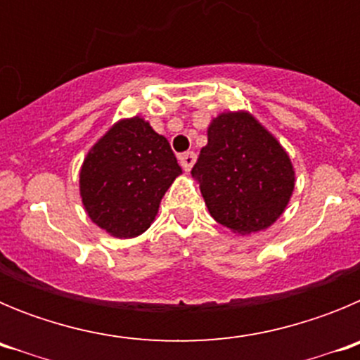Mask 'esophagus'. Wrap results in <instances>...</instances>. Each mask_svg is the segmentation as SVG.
<instances>
[{
	"label": "esophagus",
	"instance_id": "esophagus-1",
	"mask_svg": "<svg viewBox=\"0 0 360 360\" xmlns=\"http://www.w3.org/2000/svg\"><path fill=\"white\" fill-rule=\"evenodd\" d=\"M178 160H180V165H182V169L189 173V171L193 169V165H195V162H196V153H193V151L182 153V155L178 157Z\"/></svg>",
	"mask_w": 360,
	"mask_h": 360
}]
</instances>
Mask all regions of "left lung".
<instances>
[{"label":"left lung","instance_id":"1","mask_svg":"<svg viewBox=\"0 0 360 360\" xmlns=\"http://www.w3.org/2000/svg\"><path fill=\"white\" fill-rule=\"evenodd\" d=\"M191 174L209 212L238 234L263 231L290 202L295 173L276 136L247 111L219 113Z\"/></svg>","mask_w":360,"mask_h":360}]
</instances>
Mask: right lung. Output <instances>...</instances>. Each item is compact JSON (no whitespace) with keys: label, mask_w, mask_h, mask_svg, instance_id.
Instances as JSON below:
<instances>
[{"label":"right lung","mask_w":360,"mask_h":360,"mask_svg":"<svg viewBox=\"0 0 360 360\" xmlns=\"http://www.w3.org/2000/svg\"><path fill=\"white\" fill-rule=\"evenodd\" d=\"M182 173L167 139L141 117L113 124L79 173L82 205L95 225L126 240L148 231L160 200Z\"/></svg>","instance_id":"right-lung-1"}]
</instances>
